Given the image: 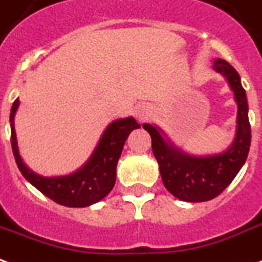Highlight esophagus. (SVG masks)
Wrapping results in <instances>:
<instances>
[{"label":"esophagus","mask_w":262,"mask_h":262,"mask_svg":"<svg viewBox=\"0 0 262 262\" xmlns=\"http://www.w3.org/2000/svg\"><path fill=\"white\" fill-rule=\"evenodd\" d=\"M147 115H148V110H146V108H140L136 111V116L139 119H144Z\"/></svg>","instance_id":"34e87169"}]
</instances>
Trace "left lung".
I'll list each match as a JSON object with an SVG mask.
<instances>
[{
    "label": "left lung",
    "mask_w": 262,
    "mask_h": 262,
    "mask_svg": "<svg viewBox=\"0 0 262 262\" xmlns=\"http://www.w3.org/2000/svg\"><path fill=\"white\" fill-rule=\"evenodd\" d=\"M212 69L226 79L237 105L234 139L228 148L211 156H191L175 146L157 125L144 123L160 165L162 183L170 194L187 203L215 199L229 186L245 165L251 143L249 104L239 73L225 59H214Z\"/></svg>",
    "instance_id": "1"
}]
</instances>
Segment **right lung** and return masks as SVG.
Returning <instances> with one entry per match:
<instances>
[{"label": "right lung", "mask_w": 262, "mask_h": 262, "mask_svg": "<svg viewBox=\"0 0 262 262\" xmlns=\"http://www.w3.org/2000/svg\"><path fill=\"white\" fill-rule=\"evenodd\" d=\"M19 104L20 101L16 98L11 108V144L17 168L29 183L48 199L65 207L83 208L102 200L115 185L116 165L126 139L133 129L140 127L136 119L127 116L111 122L102 132L90 158L75 172L63 176H41L33 172L19 154L15 132V115Z\"/></svg>", "instance_id": "obj_1"}]
</instances>
